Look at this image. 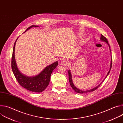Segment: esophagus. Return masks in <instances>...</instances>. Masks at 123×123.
I'll return each mask as SVG.
<instances>
[{"label":"esophagus","instance_id":"34e87169","mask_svg":"<svg viewBox=\"0 0 123 123\" xmlns=\"http://www.w3.org/2000/svg\"><path fill=\"white\" fill-rule=\"evenodd\" d=\"M61 64L63 65H65V66H68V65L69 64V63L68 61L66 60H63V61H62L61 62Z\"/></svg>","mask_w":123,"mask_h":123}]
</instances>
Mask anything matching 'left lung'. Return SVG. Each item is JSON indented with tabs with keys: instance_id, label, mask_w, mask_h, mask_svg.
<instances>
[{
	"instance_id": "left-lung-1",
	"label": "left lung",
	"mask_w": 123,
	"mask_h": 123,
	"mask_svg": "<svg viewBox=\"0 0 123 123\" xmlns=\"http://www.w3.org/2000/svg\"><path fill=\"white\" fill-rule=\"evenodd\" d=\"M100 39H101V41H104V42H106L107 43V44L109 45V48H110V45H109V43H108V41L107 38H106V37H105L104 36H103V35H102V34H101V38H100ZM110 51H111V49H110ZM111 67H112V57H111V65H110V70H109V72H108V73L107 76H106V77H105V78H106L108 76V75L109 74H110V71H111ZM68 79H69V82L70 85H71V86H72V87L73 89V90H74L76 93H83V94H84V93H87V92H93V91H94L95 90H96L98 88V87H99L101 85V84L103 82V81H104V80L105 79H105L104 80V81H103L102 83H101L99 85H98L97 86H96L95 87H94V88H93V89H92V90H87V91H82V90H79V89H78V88H77V87H76L74 86V84L73 82V80H72V74H71V72H70L69 70H68Z\"/></svg>"
}]
</instances>
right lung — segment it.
<instances>
[{
  "label": "right lung",
  "mask_w": 123,
  "mask_h": 123,
  "mask_svg": "<svg viewBox=\"0 0 123 123\" xmlns=\"http://www.w3.org/2000/svg\"><path fill=\"white\" fill-rule=\"evenodd\" d=\"M37 27L38 26L32 25L25 31H27L32 27ZM17 38L14 44L12 55V69L14 76L21 86L28 91L34 92H41L48 86L49 84L50 75L52 71L58 65V61H56L47 67L38 75L33 77H29L22 74L17 68L14 56L15 46Z\"/></svg>",
  "instance_id": "obj_1"
}]
</instances>
